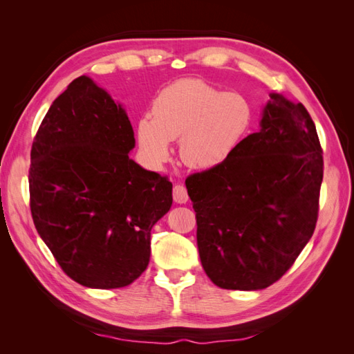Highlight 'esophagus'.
Segmentation results:
<instances>
[{
  "mask_svg": "<svg viewBox=\"0 0 354 354\" xmlns=\"http://www.w3.org/2000/svg\"><path fill=\"white\" fill-rule=\"evenodd\" d=\"M173 198L177 203H186L189 201L186 187L183 185H176L173 189Z\"/></svg>",
  "mask_w": 354,
  "mask_h": 354,
  "instance_id": "1",
  "label": "esophagus"
}]
</instances>
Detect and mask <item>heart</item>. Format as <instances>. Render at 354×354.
I'll return each mask as SVG.
<instances>
[{"instance_id":"1","label":"heart","mask_w":354,"mask_h":354,"mask_svg":"<svg viewBox=\"0 0 354 354\" xmlns=\"http://www.w3.org/2000/svg\"><path fill=\"white\" fill-rule=\"evenodd\" d=\"M251 122V103L242 94L185 78L155 95L152 118L137 122V140L149 159L164 162L169 142L180 138L181 160L190 168L209 169L236 151Z\"/></svg>"}]
</instances>
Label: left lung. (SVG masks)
I'll use <instances>...</instances> for the list:
<instances>
[{"label": "left lung", "instance_id": "obj_1", "mask_svg": "<svg viewBox=\"0 0 354 354\" xmlns=\"http://www.w3.org/2000/svg\"><path fill=\"white\" fill-rule=\"evenodd\" d=\"M270 97L259 133L223 164L186 178L201 263L223 289L273 285L316 227L324 152L315 122L303 103Z\"/></svg>", "mask_w": 354, "mask_h": 354}]
</instances>
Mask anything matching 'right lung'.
<instances>
[{"mask_svg": "<svg viewBox=\"0 0 354 354\" xmlns=\"http://www.w3.org/2000/svg\"><path fill=\"white\" fill-rule=\"evenodd\" d=\"M130 120L88 77L53 102L30 149L32 220L62 270L88 288L133 283L151 259V230L173 185L128 156Z\"/></svg>", "mask_w": 354, "mask_h": 354, "instance_id": "right-lung-1", "label": "right lung"}]
</instances>
